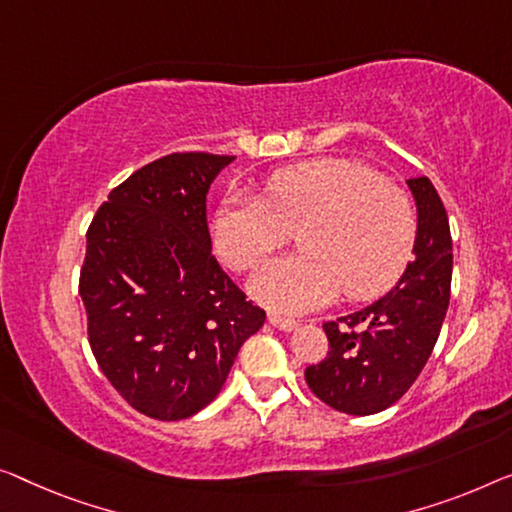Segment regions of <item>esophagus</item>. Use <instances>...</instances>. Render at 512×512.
Here are the masks:
<instances>
[{
  "mask_svg": "<svg viewBox=\"0 0 512 512\" xmlns=\"http://www.w3.org/2000/svg\"><path fill=\"white\" fill-rule=\"evenodd\" d=\"M269 322L276 326L278 331H294L296 326H299V322L292 317H282V315H269Z\"/></svg>",
  "mask_w": 512,
  "mask_h": 512,
  "instance_id": "34e87169",
  "label": "esophagus"
}]
</instances>
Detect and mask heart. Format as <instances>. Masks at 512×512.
<instances>
[{
    "label": "heart",
    "instance_id": "1",
    "mask_svg": "<svg viewBox=\"0 0 512 512\" xmlns=\"http://www.w3.org/2000/svg\"><path fill=\"white\" fill-rule=\"evenodd\" d=\"M296 255L271 259L250 289L280 312H308L333 301L375 299L407 269L416 216L398 186L370 167L342 158H317L271 174L264 197L230 193L213 218V243L227 266L255 269L289 239Z\"/></svg>",
    "mask_w": 512,
    "mask_h": 512
}]
</instances>
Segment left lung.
<instances>
[{"instance_id": "8db88e82", "label": "left lung", "mask_w": 512, "mask_h": 512, "mask_svg": "<svg viewBox=\"0 0 512 512\" xmlns=\"http://www.w3.org/2000/svg\"><path fill=\"white\" fill-rule=\"evenodd\" d=\"M407 186L418 216L414 259L386 296L324 324L329 356L305 370L310 391L342 414L370 416L398 402L421 375L446 319L453 241L444 202L427 177Z\"/></svg>"}]
</instances>
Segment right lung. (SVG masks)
<instances>
[{
    "instance_id": "add662e5",
    "label": "right lung",
    "mask_w": 512,
    "mask_h": 512,
    "mask_svg": "<svg viewBox=\"0 0 512 512\" xmlns=\"http://www.w3.org/2000/svg\"><path fill=\"white\" fill-rule=\"evenodd\" d=\"M232 160L158 158L112 190L87 232L91 352L124 400L158 421L207 407L266 319L211 255L207 193Z\"/></svg>"
}]
</instances>
